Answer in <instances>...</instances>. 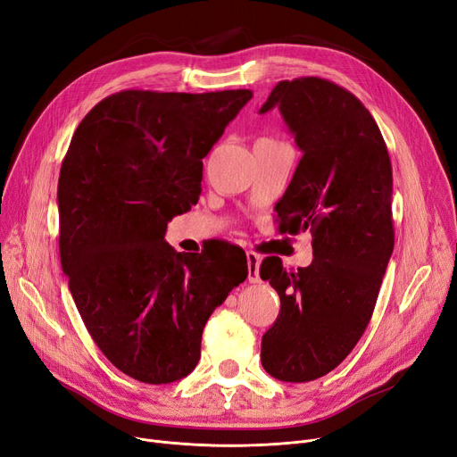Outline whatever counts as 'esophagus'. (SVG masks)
Returning <instances> with one entry per match:
<instances>
[{
    "mask_svg": "<svg viewBox=\"0 0 457 457\" xmlns=\"http://www.w3.org/2000/svg\"><path fill=\"white\" fill-rule=\"evenodd\" d=\"M246 262H248V280L252 284L260 282V263L262 257L257 255L255 252H246Z\"/></svg>",
    "mask_w": 457,
    "mask_h": 457,
    "instance_id": "obj_1",
    "label": "esophagus"
}]
</instances>
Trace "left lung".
<instances>
[{
  "label": "left lung",
  "instance_id": "obj_1",
  "mask_svg": "<svg viewBox=\"0 0 457 457\" xmlns=\"http://www.w3.org/2000/svg\"><path fill=\"white\" fill-rule=\"evenodd\" d=\"M272 108L303 151L276 205L280 231L308 229L313 262L286 272L278 257L263 260L282 308L262 364L274 379L308 383L338 366L371 320L394 250L392 164L366 106L323 78L278 82L260 113Z\"/></svg>",
  "mask_w": 457,
  "mask_h": 457
}]
</instances>
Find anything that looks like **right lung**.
Instances as JSON below:
<instances>
[{
  "mask_svg": "<svg viewBox=\"0 0 457 457\" xmlns=\"http://www.w3.org/2000/svg\"><path fill=\"white\" fill-rule=\"evenodd\" d=\"M250 98L129 89L72 136L57 183L62 267L91 338L132 379L187 377L211 313L246 280L241 248L220 241L187 255L164 235L200 200L202 161Z\"/></svg>",
  "mask_w": 457,
  "mask_h": 457,
  "instance_id": "1",
  "label": "right lung"
}]
</instances>
